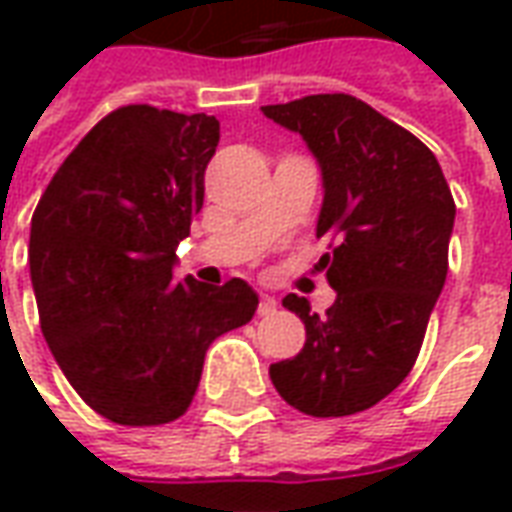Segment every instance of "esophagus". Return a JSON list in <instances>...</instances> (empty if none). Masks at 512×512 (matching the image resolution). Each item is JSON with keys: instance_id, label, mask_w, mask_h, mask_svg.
<instances>
[{"instance_id": "obj_1", "label": "esophagus", "mask_w": 512, "mask_h": 512, "mask_svg": "<svg viewBox=\"0 0 512 512\" xmlns=\"http://www.w3.org/2000/svg\"><path fill=\"white\" fill-rule=\"evenodd\" d=\"M274 312H277V299L263 293V296H260V304H257V315H263V318H266V315H274Z\"/></svg>"}]
</instances>
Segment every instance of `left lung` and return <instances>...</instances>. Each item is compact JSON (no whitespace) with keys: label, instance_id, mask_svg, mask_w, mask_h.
Wrapping results in <instances>:
<instances>
[{"label":"left lung","instance_id":"obj_1","mask_svg":"<svg viewBox=\"0 0 512 512\" xmlns=\"http://www.w3.org/2000/svg\"><path fill=\"white\" fill-rule=\"evenodd\" d=\"M301 134L323 175L315 233L332 235L321 257L337 299L326 315L296 293L307 343L268 376L310 417H348L376 406L417 362L430 312L447 279L455 202L439 161L417 136L354 95H307L263 106Z\"/></svg>","mask_w":512,"mask_h":512}]
</instances>
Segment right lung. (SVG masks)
<instances>
[{
	"mask_svg": "<svg viewBox=\"0 0 512 512\" xmlns=\"http://www.w3.org/2000/svg\"><path fill=\"white\" fill-rule=\"evenodd\" d=\"M216 145V117L120 106L73 147L32 213L43 337L84 403L117 425L186 414L208 345L257 310L244 279H172Z\"/></svg>",
	"mask_w": 512,
	"mask_h": 512,
	"instance_id": "add662e5",
	"label": "right lung"
}]
</instances>
